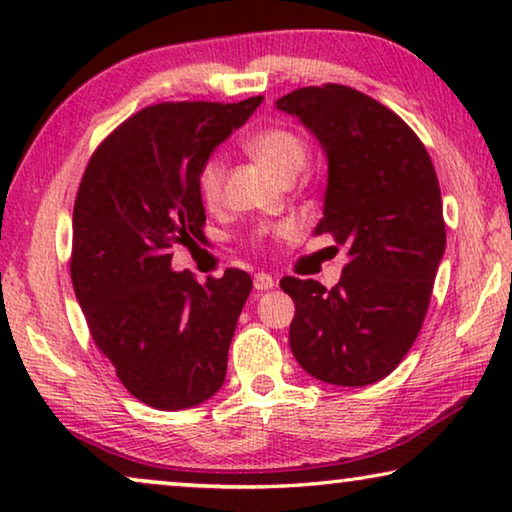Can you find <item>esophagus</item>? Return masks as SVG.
I'll return each mask as SVG.
<instances>
[{
	"mask_svg": "<svg viewBox=\"0 0 512 512\" xmlns=\"http://www.w3.org/2000/svg\"><path fill=\"white\" fill-rule=\"evenodd\" d=\"M274 286V277L272 274H265V272H258L254 277V288L256 291H270Z\"/></svg>",
	"mask_w": 512,
	"mask_h": 512,
	"instance_id": "esophagus-1",
	"label": "esophagus"
}]
</instances>
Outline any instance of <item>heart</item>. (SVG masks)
<instances>
[{
  "instance_id": "obj_1",
  "label": "heart",
  "mask_w": 512,
  "mask_h": 512,
  "mask_svg": "<svg viewBox=\"0 0 512 512\" xmlns=\"http://www.w3.org/2000/svg\"><path fill=\"white\" fill-rule=\"evenodd\" d=\"M247 150L254 159L261 161V164L270 170L274 177H279L281 182L288 180V177H298V173L307 164V145L300 136H295L291 129H265L256 136L247 140ZM224 177H226V164L224 157L219 154H212L210 159L201 166V173H198V189H201V196L207 205L219 203L221 191H224ZM286 226L272 228V233H284ZM270 231H258L254 240L261 242Z\"/></svg>"
}]
</instances>
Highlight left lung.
I'll list each match as a JSON object with an SVG mask.
<instances>
[{"instance_id":"1","label":"left lung","mask_w":512,"mask_h":512,"mask_svg":"<svg viewBox=\"0 0 512 512\" xmlns=\"http://www.w3.org/2000/svg\"><path fill=\"white\" fill-rule=\"evenodd\" d=\"M277 108L323 147L328 187L314 233L348 254L330 291L314 279L279 281L295 302L288 342L314 379L362 388L402 362L425 321L446 251L439 180L409 124L353 87H302Z\"/></svg>"}]
</instances>
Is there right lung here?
Masks as SVG:
<instances>
[{
	"mask_svg": "<svg viewBox=\"0 0 512 512\" xmlns=\"http://www.w3.org/2000/svg\"><path fill=\"white\" fill-rule=\"evenodd\" d=\"M261 101L147 106L96 147L80 182L73 291L117 379L154 409H191L224 385L251 277L231 268L198 284L170 261L205 238L201 166Z\"/></svg>",
	"mask_w": 512,
	"mask_h": 512,
	"instance_id": "1",
	"label": "right lung"
}]
</instances>
